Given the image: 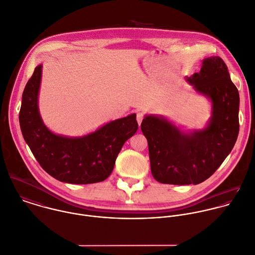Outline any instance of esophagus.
<instances>
[{"instance_id":"obj_1","label":"esophagus","mask_w":255,"mask_h":255,"mask_svg":"<svg viewBox=\"0 0 255 255\" xmlns=\"http://www.w3.org/2000/svg\"><path fill=\"white\" fill-rule=\"evenodd\" d=\"M143 118H144V113H143V112H138V113H137V122H138V125H139V126L141 125Z\"/></svg>"}]
</instances>
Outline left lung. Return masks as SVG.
<instances>
[{"mask_svg":"<svg viewBox=\"0 0 255 255\" xmlns=\"http://www.w3.org/2000/svg\"><path fill=\"white\" fill-rule=\"evenodd\" d=\"M186 80L212 103L205 128L186 131L162 115H146L141 123L152 175L163 184L203 183L223 164L239 136L240 94L224 60L205 58L200 72Z\"/></svg>","mask_w":255,"mask_h":255,"instance_id":"8db88e82","label":"left lung"}]
</instances>
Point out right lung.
Here are the masks:
<instances>
[{"mask_svg":"<svg viewBox=\"0 0 255 255\" xmlns=\"http://www.w3.org/2000/svg\"><path fill=\"white\" fill-rule=\"evenodd\" d=\"M41 68L42 64L34 68L22 93L18 119L25 143L41 168L60 182L86 185L104 181L122 146L138 129L136 114L110 121L81 137L54 134L38 110Z\"/></svg>","mask_w":255,"mask_h":255,"instance_id":"add662e5","label":"right lung"}]
</instances>
